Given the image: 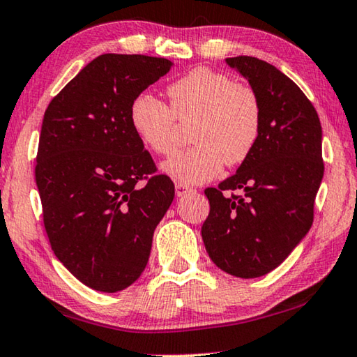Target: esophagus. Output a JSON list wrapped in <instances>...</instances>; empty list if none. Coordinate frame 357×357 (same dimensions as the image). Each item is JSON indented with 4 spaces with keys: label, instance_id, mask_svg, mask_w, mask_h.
Returning <instances> with one entry per match:
<instances>
[{
    "label": "esophagus",
    "instance_id": "obj_1",
    "mask_svg": "<svg viewBox=\"0 0 357 357\" xmlns=\"http://www.w3.org/2000/svg\"><path fill=\"white\" fill-rule=\"evenodd\" d=\"M174 188H176V195L178 197L188 195V194H190V192H194V189L189 188L188 184H183V183H176V184H174Z\"/></svg>",
    "mask_w": 357,
    "mask_h": 357
}]
</instances>
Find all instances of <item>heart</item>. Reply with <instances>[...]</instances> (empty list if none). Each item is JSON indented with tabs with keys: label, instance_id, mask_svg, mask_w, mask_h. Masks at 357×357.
I'll use <instances>...</instances> for the list:
<instances>
[{
	"label": "heart",
	"instance_id": "1",
	"mask_svg": "<svg viewBox=\"0 0 357 357\" xmlns=\"http://www.w3.org/2000/svg\"><path fill=\"white\" fill-rule=\"evenodd\" d=\"M169 107L149 93L130 105V123L144 146L160 155L176 148L179 122L194 121L192 148L163 163V172L183 184L216 178L224 163L238 165L256 148L262 106L254 89L224 73L195 68L167 89Z\"/></svg>",
	"mask_w": 357,
	"mask_h": 357
}]
</instances>
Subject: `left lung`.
Segmentation results:
<instances>
[{
	"instance_id": "1",
	"label": "left lung",
	"mask_w": 357,
	"mask_h": 357,
	"mask_svg": "<svg viewBox=\"0 0 357 357\" xmlns=\"http://www.w3.org/2000/svg\"><path fill=\"white\" fill-rule=\"evenodd\" d=\"M225 61L257 93L262 130L234 176L205 189L202 238L225 273L257 278L278 267L313 224L324 174L322 130L314 106L278 68L248 55ZM235 190L243 195L228 194Z\"/></svg>"
}]
</instances>
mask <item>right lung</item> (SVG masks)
<instances>
[{"mask_svg":"<svg viewBox=\"0 0 357 357\" xmlns=\"http://www.w3.org/2000/svg\"><path fill=\"white\" fill-rule=\"evenodd\" d=\"M172 61L103 54L44 112L36 185L52 251L84 284L117 292L139 278L174 197L130 123V105Z\"/></svg>","mask_w":357,"mask_h":357,"instance_id":"add662e5","label":"right lung"}]
</instances>
